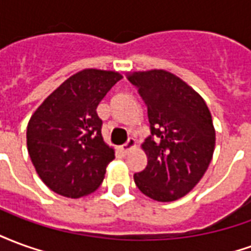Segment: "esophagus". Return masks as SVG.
Instances as JSON below:
<instances>
[{"instance_id": "esophagus-1", "label": "esophagus", "mask_w": 251, "mask_h": 251, "mask_svg": "<svg viewBox=\"0 0 251 251\" xmlns=\"http://www.w3.org/2000/svg\"><path fill=\"white\" fill-rule=\"evenodd\" d=\"M137 147V142L134 138H129V141L126 142V144H124L122 147H121V151L124 153H127L129 151H131V149H134V148Z\"/></svg>"}]
</instances>
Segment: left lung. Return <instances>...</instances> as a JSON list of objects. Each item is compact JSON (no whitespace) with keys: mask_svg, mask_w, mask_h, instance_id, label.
<instances>
[{"mask_svg":"<svg viewBox=\"0 0 251 251\" xmlns=\"http://www.w3.org/2000/svg\"><path fill=\"white\" fill-rule=\"evenodd\" d=\"M148 106L151 134L142 144L148 157L134 183L148 198L174 201L204 176L215 149V127L204 99L165 70L127 72Z\"/></svg>","mask_w":251,"mask_h":251,"instance_id":"8db88e82","label":"left lung"}]
</instances>
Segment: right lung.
Listing matches in <instances>:
<instances>
[{
    "mask_svg": "<svg viewBox=\"0 0 251 251\" xmlns=\"http://www.w3.org/2000/svg\"><path fill=\"white\" fill-rule=\"evenodd\" d=\"M121 79L117 71L82 70L52 91L32 114L26 127L28 153L51 191L77 199L102 184L115 156L100 133L97 106Z\"/></svg>",
    "mask_w": 251,
    "mask_h": 251,
    "instance_id": "1",
    "label": "right lung"
}]
</instances>
